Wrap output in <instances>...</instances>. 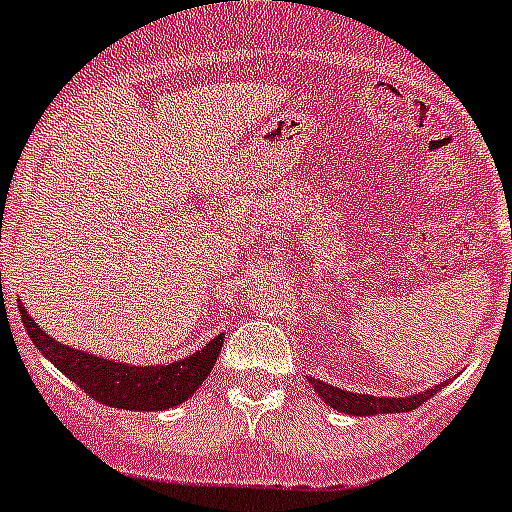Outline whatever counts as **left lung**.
Instances as JSON below:
<instances>
[{"label": "left lung", "instance_id": "1", "mask_svg": "<svg viewBox=\"0 0 512 512\" xmlns=\"http://www.w3.org/2000/svg\"><path fill=\"white\" fill-rule=\"evenodd\" d=\"M313 389L318 391L328 407L338 409L343 414H353V417H371V414H399L409 412V409L422 407L429 396L437 394L442 389V384L432 386V389L422 391V394L404 396V399H386V396H369V394H353V391H343L338 386L326 384V381L310 379Z\"/></svg>", "mask_w": 512, "mask_h": 512}]
</instances>
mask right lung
Returning a JSON list of instances; mask_svg holds the SVG:
<instances>
[{
  "mask_svg": "<svg viewBox=\"0 0 512 512\" xmlns=\"http://www.w3.org/2000/svg\"><path fill=\"white\" fill-rule=\"evenodd\" d=\"M19 313H22V326L30 333L32 343L40 348L50 364H55L70 381H75L90 399L100 401L105 407L131 409V412H159V409H171L189 399L212 374V366L224 343V336L219 333L202 351L169 366H128L121 361L100 358L95 353L62 346L32 321L22 303H19Z\"/></svg>",
  "mask_w": 512,
  "mask_h": 512,
  "instance_id": "right-lung-1",
  "label": "right lung"
}]
</instances>
